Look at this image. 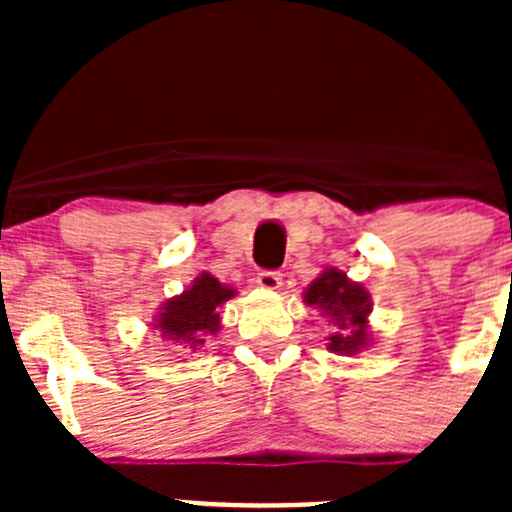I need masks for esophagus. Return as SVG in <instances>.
Masks as SVG:
<instances>
[{"instance_id":"1","label":"esophagus","mask_w":512,"mask_h":512,"mask_svg":"<svg viewBox=\"0 0 512 512\" xmlns=\"http://www.w3.org/2000/svg\"><path fill=\"white\" fill-rule=\"evenodd\" d=\"M256 284L266 292H277L282 287V274L279 271H261L259 277H256Z\"/></svg>"}]
</instances>
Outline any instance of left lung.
Listing matches in <instances>:
<instances>
[{
  "mask_svg": "<svg viewBox=\"0 0 512 512\" xmlns=\"http://www.w3.org/2000/svg\"><path fill=\"white\" fill-rule=\"evenodd\" d=\"M302 297L307 307L320 310V315H325L333 325V333L328 336V351L354 356L369 346L372 300L364 284L351 282L346 271L328 266L315 282H310Z\"/></svg>",
  "mask_w": 512,
  "mask_h": 512,
  "instance_id": "left-lung-1",
  "label": "left lung"
}]
</instances>
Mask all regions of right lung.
I'll list each match as a JSON object with an SVG mask.
<instances>
[{"mask_svg":"<svg viewBox=\"0 0 512 512\" xmlns=\"http://www.w3.org/2000/svg\"><path fill=\"white\" fill-rule=\"evenodd\" d=\"M230 297H235L233 287L220 284L212 274L202 271L192 287L158 307L153 330H158L164 341L182 346L184 351H200V346H205V341L223 328L220 310Z\"/></svg>","mask_w":512,"mask_h":512,"instance_id":"add662e5","label":"right lung"}]
</instances>
